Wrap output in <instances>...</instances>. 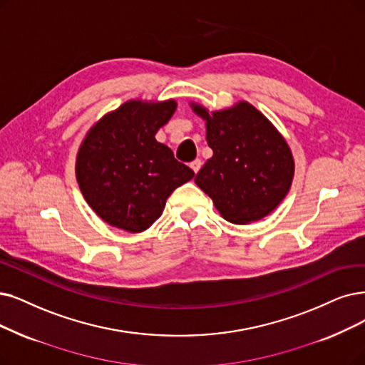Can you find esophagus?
Masks as SVG:
<instances>
[{
	"instance_id": "1",
	"label": "esophagus",
	"mask_w": 365,
	"mask_h": 365,
	"mask_svg": "<svg viewBox=\"0 0 365 365\" xmlns=\"http://www.w3.org/2000/svg\"><path fill=\"white\" fill-rule=\"evenodd\" d=\"M200 166H202V162H200V160L199 158H196V160H193V162L190 163V168L193 169V172L195 173H197L199 172V169H200Z\"/></svg>"
}]
</instances>
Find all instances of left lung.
<instances>
[{
	"instance_id": "1",
	"label": "left lung",
	"mask_w": 365,
	"mask_h": 365,
	"mask_svg": "<svg viewBox=\"0 0 365 365\" xmlns=\"http://www.w3.org/2000/svg\"><path fill=\"white\" fill-rule=\"evenodd\" d=\"M207 142L212 157L196 175V184L227 222L245 225L269 214L287 195L294 178V158L284 139L252 105L210 115Z\"/></svg>"
}]
</instances>
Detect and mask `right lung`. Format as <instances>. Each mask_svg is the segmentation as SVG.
Listing matches in <instances>:
<instances>
[{
    "mask_svg": "<svg viewBox=\"0 0 365 365\" xmlns=\"http://www.w3.org/2000/svg\"><path fill=\"white\" fill-rule=\"evenodd\" d=\"M177 109L127 101L86 135L76 160L81 192L98 217L127 232L148 229L162 215L175 188L195 172L178 162L155 133Z\"/></svg>",
    "mask_w": 365,
    "mask_h": 365,
    "instance_id": "right-lung-1",
    "label": "right lung"
}]
</instances>
